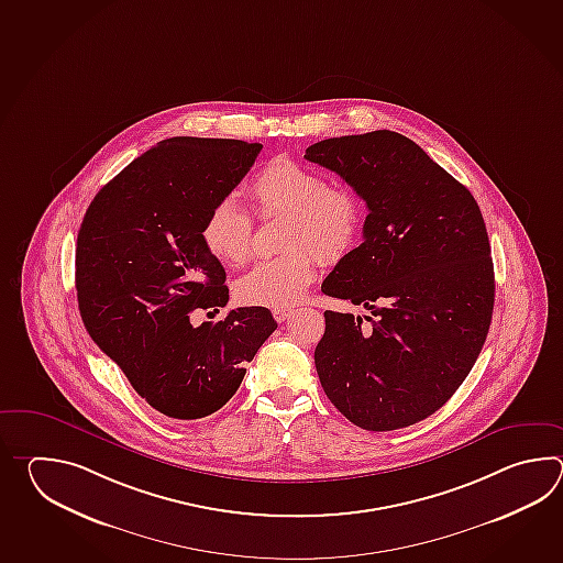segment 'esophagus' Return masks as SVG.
Segmentation results:
<instances>
[{
	"mask_svg": "<svg viewBox=\"0 0 563 563\" xmlns=\"http://www.w3.org/2000/svg\"><path fill=\"white\" fill-rule=\"evenodd\" d=\"M294 311L289 310V308H277V310H274V318H276V322H286L287 318L291 316Z\"/></svg>",
	"mask_w": 563,
	"mask_h": 563,
	"instance_id": "esophagus-1",
	"label": "esophagus"
}]
</instances>
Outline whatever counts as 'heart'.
<instances>
[{
  "instance_id": "heart-1",
  "label": "heart",
  "mask_w": 563,
  "mask_h": 563,
  "mask_svg": "<svg viewBox=\"0 0 563 563\" xmlns=\"http://www.w3.org/2000/svg\"><path fill=\"white\" fill-rule=\"evenodd\" d=\"M262 216H286L279 250L241 276L235 294L247 306L291 308L316 279L318 257L340 262L362 229V203L346 187L328 185L322 173L289 158L265 165L247 185ZM252 217L235 199H219L203 219L201 240L219 262L240 265L252 252Z\"/></svg>"
}]
</instances>
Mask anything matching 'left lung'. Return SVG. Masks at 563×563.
I'll return each mask as SVG.
<instances>
[{"mask_svg":"<svg viewBox=\"0 0 563 563\" xmlns=\"http://www.w3.org/2000/svg\"><path fill=\"white\" fill-rule=\"evenodd\" d=\"M306 158L366 201L364 241L322 291L371 310L323 311L313 352L323 393L366 431L431 417L467 378L489 332L495 276L475 197L393 131L325 139Z\"/></svg>","mask_w":563,"mask_h":563,"instance_id":"obj_1","label":"left lung"}]
</instances>
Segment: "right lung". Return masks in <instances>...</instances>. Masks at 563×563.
<instances>
[{
    "label": "right lung",
    "mask_w": 563,
    "mask_h": 563,
    "mask_svg": "<svg viewBox=\"0 0 563 563\" xmlns=\"http://www.w3.org/2000/svg\"><path fill=\"white\" fill-rule=\"evenodd\" d=\"M260 151V143L233 139H167L96 192L78 231L76 291L86 330L168 419H203L223 407L277 328L262 306L191 323L192 311L229 301L225 269L201 240L205 216L240 185Z\"/></svg>",
    "instance_id": "right-lung-1"
}]
</instances>
